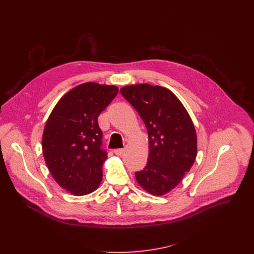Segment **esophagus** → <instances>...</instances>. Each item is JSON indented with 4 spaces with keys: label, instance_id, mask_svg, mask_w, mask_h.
Returning <instances> with one entry per match:
<instances>
[{
    "label": "esophagus",
    "instance_id": "esophagus-1",
    "mask_svg": "<svg viewBox=\"0 0 254 254\" xmlns=\"http://www.w3.org/2000/svg\"><path fill=\"white\" fill-rule=\"evenodd\" d=\"M124 152H125L124 148H116V149H114V153L117 154V155H122Z\"/></svg>",
    "mask_w": 254,
    "mask_h": 254
}]
</instances>
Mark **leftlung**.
Instances as JSON below:
<instances>
[{
  "instance_id": "obj_1",
  "label": "left lung",
  "mask_w": 254,
  "mask_h": 254,
  "mask_svg": "<svg viewBox=\"0 0 254 254\" xmlns=\"http://www.w3.org/2000/svg\"><path fill=\"white\" fill-rule=\"evenodd\" d=\"M120 93L137 110L148 135L147 163L135 173L137 182L147 192L163 195L182 181L195 160L192 121L178 98L166 88L139 84L124 87Z\"/></svg>"
}]
</instances>
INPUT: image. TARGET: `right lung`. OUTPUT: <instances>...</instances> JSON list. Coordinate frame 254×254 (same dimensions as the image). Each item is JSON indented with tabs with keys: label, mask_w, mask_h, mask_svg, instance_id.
<instances>
[{
	"label": "right lung",
	"mask_w": 254,
	"mask_h": 254,
	"mask_svg": "<svg viewBox=\"0 0 254 254\" xmlns=\"http://www.w3.org/2000/svg\"><path fill=\"white\" fill-rule=\"evenodd\" d=\"M117 94L115 86L79 85L59 101L46 123V164L57 183L74 195L91 193L102 182L108 151L98 117Z\"/></svg>",
	"instance_id": "right-lung-1"
}]
</instances>
